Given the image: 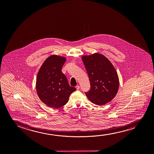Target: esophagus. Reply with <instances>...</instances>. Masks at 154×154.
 Instances as JSON below:
<instances>
[{
  "label": "esophagus",
  "mask_w": 154,
  "mask_h": 154,
  "mask_svg": "<svg viewBox=\"0 0 154 154\" xmlns=\"http://www.w3.org/2000/svg\"><path fill=\"white\" fill-rule=\"evenodd\" d=\"M76 88L77 89V90H78L80 88V86H76Z\"/></svg>",
  "instance_id": "obj_1"
}]
</instances>
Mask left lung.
I'll return each mask as SVG.
<instances>
[{
  "mask_svg": "<svg viewBox=\"0 0 154 154\" xmlns=\"http://www.w3.org/2000/svg\"><path fill=\"white\" fill-rule=\"evenodd\" d=\"M82 60L91 84V89L85 93L89 100L102 106L115 97L119 88V78L112 63L103 55L94 54L84 56Z\"/></svg>",
  "mask_w": 154,
  "mask_h": 154,
  "instance_id": "left-lung-1",
  "label": "left lung"
}]
</instances>
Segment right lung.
<instances>
[{"instance_id": "add662e5", "label": "right lung", "mask_w": 154, "mask_h": 154, "mask_svg": "<svg viewBox=\"0 0 154 154\" xmlns=\"http://www.w3.org/2000/svg\"><path fill=\"white\" fill-rule=\"evenodd\" d=\"M65 57L52 55L42 63L36 79V90L40 100L50 107L59 108L66 105L70 95L76 91L70 86L61 72Z\"/></svg>"}]
</instances>
